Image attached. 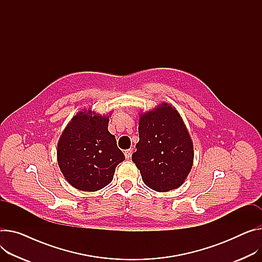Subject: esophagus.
<instances>
[{
    "instance_id": "obj_1",
    "label": "esophagus",
    "mask_w": 262,
    "mask_h": 262,
    "mask_svg": "<svg viewBox=\"0 0 262 262\" xmlns=\"http://www.w3.org/2000/svg\"><path fill=\"white\" fill-rule=\"evenodd\" d=\"M131 155H132V149H129V150H126L125 151V156H126V158H130L131 157Z\"/></svg>"
}]
</instances>
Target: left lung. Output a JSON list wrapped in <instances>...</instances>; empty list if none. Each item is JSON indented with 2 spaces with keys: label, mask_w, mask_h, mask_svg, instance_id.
Wrapping results in <instances>:
<instances>
[{
  "label": "left lung",
  "mask_w": 262,
  "mask_h": 262,
  "mask_svg": "<svg viewBox=\"0 0 262 262\" xmlns=\"http://www.w3.org/2000/svg\"><path fill=\"white\" fill-rule=\"evenodd\" d=\"M139 142L132 162L143 182L157 192L182 186L193 166V143L182 116L167 103L140 114Z\"/></svg>",
  "instance_id": "1"
}]
</instances>
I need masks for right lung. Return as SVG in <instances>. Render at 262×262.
Returning <instances> with one entry per match:
<instances>
[{"instance_id":"add662e5","label":"right lung","mask_w":262,"mask_h":262,"mask_svg":"<svg viewBox=\"0 0 262 262\" xmlns=\"http://www.w3.org/2000/svg\"><path fill=\"white\" fill-rule=\"evenodd\" d=\"M109 116L79 111L57 144V163L75 189L94 192L108 186L115 168L125 160L115 136L108 131Z\"/></svg>"}]
</instances>
